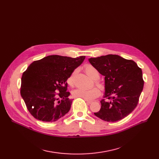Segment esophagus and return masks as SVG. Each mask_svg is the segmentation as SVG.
I'll list each match as a JSON object with an SVG mask.
<instances>
[{"label":"esophagus","mask_w":159,"mask_h":159,"mask_svg":"<svg viewBox=\"0 0 159 159\" xmlns=\"http://www.w3.org/2000/svg\"><path fill=\"white\" fill-rule=\"evenodd\" d=\"M86 102H87V104H90L92 103V102H91V101H87V100H86Z\"/></svg>","instance_id":"1"}]
</instances>
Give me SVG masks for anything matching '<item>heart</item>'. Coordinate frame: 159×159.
<instances>
[{"instance_id": "b5f03b06", "label": "heart", "mask_w": 159, "mask_h": 159, "mask_svg": "<svg viewBox=\"0 0 159 159\" xmlns=\"http://www.w3.org/2000/svg\"><path fill=\"white\" fill-rule=\"evenodd\" d=\"M84 70L86 73L88 75V76L92 79L95 80V84L101 89H104V84L103 83L98 80L100 76V73L95 68L94 66L88 64L85 66ZM75 75V71H73L67 79V83L70 86H73L74 84V77ZM72 95L75 98H80L84 100H87V101H91L93 100L97 97L100 95L99 89L97 88H92L89 89H83L80 88L75 89L72 91Z\"/></svg>"}]
</instances>
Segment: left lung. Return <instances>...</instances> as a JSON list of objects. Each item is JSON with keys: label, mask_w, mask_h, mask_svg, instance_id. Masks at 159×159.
I'll return each instance as SVG.
<instances>
[{"label": "left lung", "mask_w": 159, "mask_h": 159, "mask_svg": "<svg viewBox=\"0 0 159 159\" xmlns=\"http://www.w3.org/2000/svg\"><path fill=\"white\" fill-rule=\"evenodd\" d=\"M90 64L104 76V99L95 115L107 122L120 120L138 104L144 87L143 71L137 63L117 55L89 58Z\"/></svg>", "instance_id": "obj_1"}]
</instances>
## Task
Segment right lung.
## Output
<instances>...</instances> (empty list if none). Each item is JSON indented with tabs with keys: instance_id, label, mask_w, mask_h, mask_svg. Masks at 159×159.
I'll use <instances>...</instances> for the list:
<instances>
[{
	"instance_id": "right-lung-1",
	"label": "right lung",
	"mask_w": 159,
	"mask_h": 159,
	"mask_svg": "<svg viewBox=\"0 0 159 159\" xmlns=\"http://www.w3.org/2000/svg\"><path fill=\"white\" fill-rule=\"evenodd\" d=\"M85 57L49 55L28 67L21 79L20 95L33 117L55 122L68 113L73 99L68 97L66 81Z\"/></svg>"
}]
</instances>
